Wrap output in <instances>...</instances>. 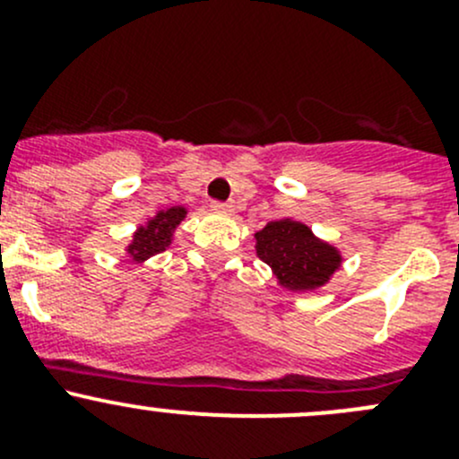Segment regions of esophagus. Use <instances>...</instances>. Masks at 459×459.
I'll list each match as a JSON object with an SVG mask.
<instances>
[{
  "mask_svg": "<svg viewBox=\"0 0 459 459\" xmlns=\"http://www.w3.org/2000/svg\"><path fill=\"white\" fill-rule=\"evenodd\" d=\"M212 210L219 212V214H230V212L234 210V205H231V203H219V201H214V203H212Z\"/></svg>",
  "mask_w": 459,
  "mask_h": 459,
  "instance_id": "1",
  "label": "esophagus"
}]
</instances>
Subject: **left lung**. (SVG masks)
Listing matches in <instances>:
<instances>
[{"label":"left lung","mask_w":459,"mask_h":459,"mask_svg":"<svg viewBox=\"0 0 459 459\" xmlns=\"http://www.w3.org/2000/svg\"><path fill=\"white\" fill-rule=\"evenodd\" d=\"M256 238V256L272 267L276 281L292 292L324 288L342 267V252L316 238L307 225L292 219L270 221Z\"/></svg>","instance_id":"left-lung-1"}]
</instances>
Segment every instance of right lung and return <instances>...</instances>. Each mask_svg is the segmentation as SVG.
I'll return each mask as SVG.
<instances>
[{
  "instance_id": "add662e5",
  "label": "right lung",
  "mask_w": 459,
  "mask_h": 459,
  "mask_svg": "<svg viewBox=\"0 0 459 459\" xmlns=\"http://www.w3.org/2000/svg\"><path fill=\"white\" fill-rule=\"evenodd\" d=\"M187 216V210L180 205L167 207L160 210L156 216L147 221L144 225H140L134 231V238L126 245V254L131 256L134 263H144L147 258L156 256V254L165 252L167 247L174 240V231Z\"/></svg>"
}]
</instances>
